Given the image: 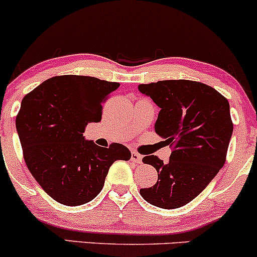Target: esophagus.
Returning <instances> with one entry per match:
<instances>
[{
    "label": "esophagus",
    "instance_id": "obj_1",
    "mask_svg": "<svg viewBox=\"0 0 257 257\" xmlns=\"http://www.w3.org/2000/svg\"><path fill=\"white\" fill-rule=\"evenodd\" d=\"M141 159H143V156L138 152H132V158L131 161L133 163H141Z\"/></svg>",
    "mask_w": 257,
    "mask_h": 257
}]
</instances>
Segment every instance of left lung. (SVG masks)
I'll return each instance as SVG.
<instances>
[{
	"label": "left lung",
	"instance_id": "obj_1",
	"mask_svg": "<svg viewBox=\"0 0 257 257\" xmlns=\"http://www.w3.org/2000/svg\"><path fill=\"white\" fill-rule=\"evenodd\" d=\"M161 107L155 131L172 147L169 162L146 156L158 180L140 194L150 204L176 209L187 204L215 178L226 162L233 132L229 104L210 85L188 79L140 84Z\"/></svg>",
	"mask_w": 257,
	"mask_h": 257
}]
</instances>
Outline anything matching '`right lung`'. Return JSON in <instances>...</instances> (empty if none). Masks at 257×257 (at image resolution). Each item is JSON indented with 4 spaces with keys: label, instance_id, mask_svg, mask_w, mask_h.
Returning <instances> with one entry per match:
<instances>
[{
    "label": "right lung",
    "instance_id": "1",
    "mask_svg": "<svg viewBox=\"0 0 257 257\" xmlns=\"http://www.w3.org/2000/svg\"><path fill=\"white\" fill-rule=\"evenodd\" d=\"M118 87L89 76H55L22 100L16 126L25 163L44 192L61 204L90 202L113 162L132 157L122 144L100 147L83 137L88 123L101 120L102 104Z\"/></svg>",
    "mask_w": 257,
    "mask_h": 257
}]
</instances>
